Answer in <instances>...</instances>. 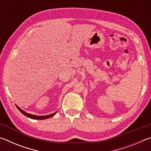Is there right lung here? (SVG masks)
<instances>
[{"instance_id":"obj_1","label":"right lung","mask_w":151,"mask_h":151,"mask_svg":"<svg viewBox=\"0 0 151 151\" xmlns=\"http://www.w3.org/2000/svg\"><path fill=\"white\" fill-rule=\"evenodd\" d=\"M16 106L17 107V109L19 110V111H20V112L21 113H22L24 114V116H26L27 117H29V118L30 119H37V120H44V119H48L50 118V117L54 116L55 114L57 113V112H54V113L52 114H48V115H45V116H38V115H34V114H29V113H27V112H26L25 111H24L23 110H22L20 108L19 106H18L17 104H16Z\"/></svg>"}]
</instances>
